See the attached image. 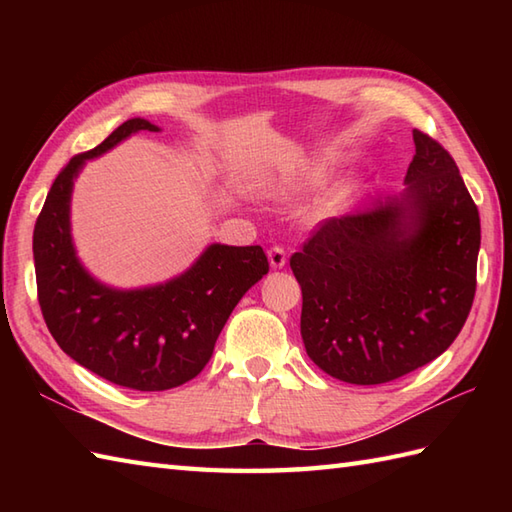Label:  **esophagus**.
Segmentation results:
<instances>
[{
  "label": "esophagus",
  "mask_w": 512,
  "mask_h": 512,
  "mask_svg": "<svg viewBox=\"0 0 512 512\" xmlns=\"http://www.w3.org/2000/svg\"><path fill=\"white\" fill-rule=\"evenodd\" d=\"M286 250L281 246H273L268 250V262L273 268H284L286 266Z\"/></svg>",
  "instance_id": "1"
}]
</instances>
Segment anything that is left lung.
I'll return each instance as SVG.
<instances>
[{"label":"left lung","instance_id":"left-lung-1","mask_svg":"<svg viewBox=\"0 0 512 512\" xmlns=\"http://www.w3.org/2000/svg\"><path fill=\"white\" fill-rule=\"evenodd\" d=\"M407 189L330 217L290 257L306 352L325 374L380 385L438 358L477 286L480 213L451 154L413 129Z\"/></svg>","mask_w":512,"mask_h":512}]
</instances>
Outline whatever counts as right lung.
Segmentation results:
<instances>
[{"label":"right lung","mask_w":512,"mask_h":512,"mask_svg":"<svg viewBox=\"0 0 512 512\" xmlns=\"http://www.w3.org/2000/svg\"><path fill=\"white\" fill-rule=\"evenodd\" d=\"M140 129L158 132L145 118H132L61 169L37 217L32 253L43 321L61 350L114 385L165 391L209 363L233 308L268 273V257L262 246L211 244L167 284L116 290L96 281L74 253L72 184L85 160Z\"/></svg>","instance_id":"right-lung-1"}]
</instances>
